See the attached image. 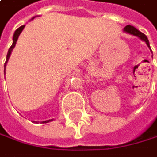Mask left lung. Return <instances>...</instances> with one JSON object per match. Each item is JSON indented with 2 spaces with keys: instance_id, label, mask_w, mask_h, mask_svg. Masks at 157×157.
Returning a JSON list of instances; mask_svg holds the SVG:
<instances>
[{
  "instance_id": "8db88e82",
  "label": "left lung",
  "mask_w": 157,
  "mask_h": 157,
  "mask_svg": "<svg viewBox=\"0 0 157 157\" xmlns=\"http://www.w3.org/2000/svg\"><path fill=\"white\" fill-rule=\"evenodd\" d=\"M124 33H130V34H132V36H135L139 37L141 40H143V41H145L146 44H147V46H148L149 48L151 49V46H150V42H149L148 37L146 36V34H144L143 33H141L139 30H137L135 27L130 26V25H127V26L124 27Z\"/></svg>"
}]
</instances>
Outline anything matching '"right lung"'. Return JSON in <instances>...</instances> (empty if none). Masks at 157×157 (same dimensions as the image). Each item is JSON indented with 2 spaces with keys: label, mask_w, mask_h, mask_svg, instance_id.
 I'll return each mask as SVG.
<instances>
[{
  "label": "right lung",
  "mask_w": 157,
  "mask_h": 157,
  "mask_svg": "<svg viewBox=\"0 0 157 157\" xmlns=\"http://www.w3.org/2000/svg\"><path fill=\"white\" fill-rule=\"evenodd\" d=\"M34 18V17H33ZM33 18H32V20L33 19ZM25 28V25H23V26H21V27H19L18 29L15 31V33H14V34H13V42H12V45L10 46V48L8 49V52H7V55H6V63H5V74H6V63H7V62H8V59H9V57H10V55H11V51L13 50V48L15 47V45H16V42H17V39H18V37H19V36H20V33H22V31H23V29ZM53 120H48V121H41V124H47V123H49V121H52ZM36 123H38V121H36Z\"/></svg>",
  "instance_id": "obj_1"
}]
</instances>
